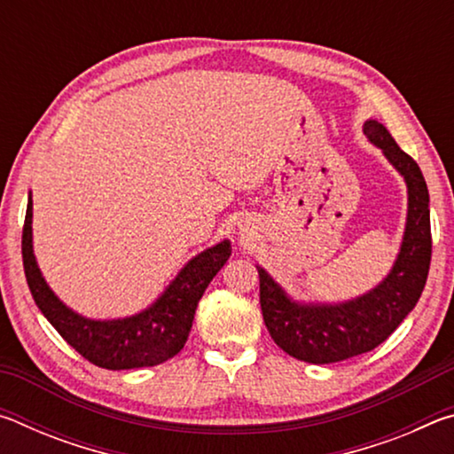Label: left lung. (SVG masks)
Here are the masks:
<instances>
[{
  "instance_id": "8db88e82",
  "label": "left lung",
  "mask_w": 454,
  "mask_h": 454,
  "mask_svg": "<svg viewBox=\"0 0 454 454\" xmlns=\"http://www.w3.org/2000/svg\"><path fill=\"white\" fill-rule=\"evenodd\" d=\"M364 134L393 164L409 190V212L401 252L379 286L340 304H302L292 301L264 268L260 276V306L272 340L290 356L310 364H330L379 347L417 306L427 284L430 238L428 190L419 164L398 148L380 121H364Z\"/></svg>"
}]
</instances>
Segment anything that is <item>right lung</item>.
I'll return each mask as SVG.
<instances>
[{"label": "right lung", "mask_w": 454, "mask_h": 454, "mask_svg": "<svg viewBox=\"0 0 454 454\" xmlns=\"http://www.w3.org/2000/svg\"><path fill=\"white\" fill-rule=\"evenodd\" d=\"M32 194L21 234V256L32 296L50 325L91 364L107 371L156 366L178 355L188 340L196 306L232 254L230 240L206 248L182 268L162 296L134 317L91 320L59 301L37 268L32 242Z\"/></svg>", "instance_id": "1"}]
</instances>
